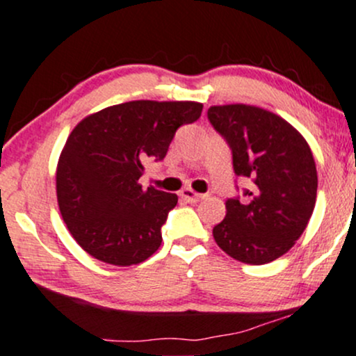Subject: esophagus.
<instances>
[{"label":"esophagus","instance_id":"1","mask_svg":"<svg viewBox=\"0 0 356 356\" xmlns=\"http://www.w3.org/2000/svg\"><path fill=\"white\" fill-rule=\"evenodd\" d=\"M181 196H182V199H184L186 202H191V204H194V202H199L202 197H204V196H202V194L194 193L193 189H182Z\"/></svg>","mask_w":356,"mask_h":356}]
</instances>
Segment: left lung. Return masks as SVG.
<instances>
[{"instance_id": "1", "label": "left lung", "mask_w": 356, "mask_h": 356, "mask_svg": "<svg viewBox=\"0 0 356 356\" xmlns=\"http://www.w3.org/2000/svg\"><path fill=\"white\" fill-rule=\"evenodd\" d=\"M208 120L232 148L235 174L252 181L243 197L226 201L214 240L238 261L268 264L292 248L314 211L318 174L311 148L286 120L257 106H211Z\"/></svg>"}]
</instances>
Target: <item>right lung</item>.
Listing matches in <instances>:
<instances>
[{"instance_id": "obj_1", "label": "right lung", "mask_w": 356, "mask_h": 356, "mask_svg": "<svg viewBox=\"0 0 356 356\" xmlns=\"http://www.w3.org/2000/svg\"><path fill=\"white\" fill-rule=\"evenodd\" d=\"M194 101H130L89 115L69 135L57 165V201L70 235L104 264L136 265L157 252L175 194L142 189L148 159L167 155Z\"/></svg>"}]
</instances>
